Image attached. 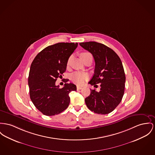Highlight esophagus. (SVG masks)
Instances as JSON below:
<instances>
[{"label": "esophagus", "instance_id": "obj_1", "mask_svg": "<svg viewBox=\"0 0 155 155\" xmlns=\"http://www.w3.org/2000/svg\"><path fill=\"white\" fill-rule=\"evenodd\" d=\"M82 89V86H77V89L78 90H81Z\"/></svg>", "mask_w": 155, "mask_h": 155}]
</instances>
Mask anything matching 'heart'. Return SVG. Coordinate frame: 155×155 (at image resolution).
Instances as JSON below:
<instances>
[{"label": "heart", "instance_id": "b5f03b06", "mask_svg": "<svg viewBox=\"0 0 155 155\" xmlns=\"http://www.w3.org/2000/svg\"><path fill=\"white\" fill-rule=\"evenodd\" d=\"M89 54L90 53L88 52H83L82 53H81L80 57L81 58H82L83 56L87 55ZM70 61H71V58H69L68 60V64H69ZM70 78L73 82L75 83L78 84H82L88 79V75L87 74L84 73L76 72L73 73L72 74H71Z\"/></svg>", "mask_w": 155, "mask_h": 155}]
</instances>
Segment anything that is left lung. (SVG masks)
<instances>
[{"instance_id": "left-lung-1", "label": "left lung", "mask_w": 155, "mask_h": 155, "mask_svg": "<svg viewBox=\"0 0 155 155\" xmlns=\"http://www.w3.org/2000/svg\"><path fill=\"white\" fill-rule=\"evenodd\" d=\"M79 45L93 55L95 68L89 83L97 86L101 83V91L91 89L85 99L87 107L97 114L112 112L120 103L124 92L126 77L122 63L114 51L102 43L96 41L82 42Z\"/></svg>"}]
</instances>
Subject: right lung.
Segmentation results:
<instances>
[{
  "mask_svg": "<svg viewBox=\"0 0 155 155\" xmlns=\"http://www.w3.org/2000/svg\"><path fill=\"white\" fill-rule=\"evenodd\" d=\"M78 43H58L39 52L31 63L28 78L29 94L35 107L46 116L61 114L70 103L69 94L76 91L73 83L62 88L55 83L66 71L71 55Z\"/></svg>",
  "mask_w": 155,
  "mask_h": 155,
  "instance_id": "add662e5",
  "label": "right lung"
}]
</instances>
